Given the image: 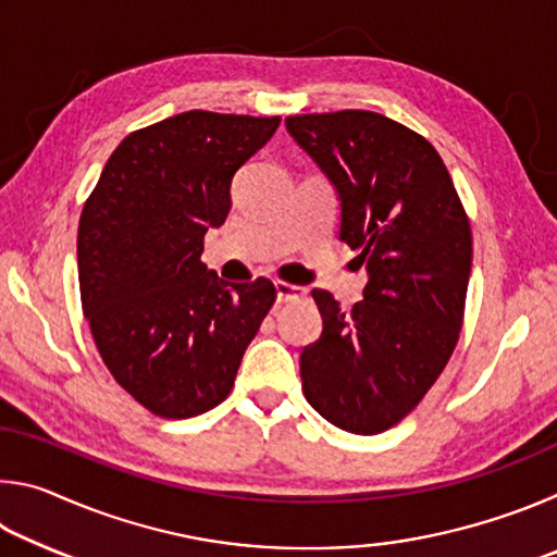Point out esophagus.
I'll return each mask as SVG.
<instances>
[{
  "mask_svg": "<svg viewBox=\"0 0 557 557\" xmlns=\"http://www.w3.org/2000/svg\"><path fill=\"white\" fill-rule=\"evenodd\" d=\"M275 292H277V301H292V299H299L307 295L305 287H297V285H289V282H275Z\"/></svg>",
  "mask_w": 557,
  "mask_h": 557,
  "instance_id": "34e87169",
  "label": "esophagus"
}]
</instances>
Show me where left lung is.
Segmentation results:
<instances>
[{"label":"left lung","mask_w":557,"mask_h":557,"mask_svg":"<svg viewBox=\"0 0 557 557\" xmlns=\"http://www.w3.org/2000/svg\"><path fill=\"white\" fill-rule=\"evenodd\" d=\"M342 201V238L369 270L344 312L312 297L322 336L299 356L301 391L332 425L379 435L414 410L455 351L471 272V228L445 162L425 137L379 112L285 120Z\"/></svg>","instance_id":"left-lung-1"}]
</instances>
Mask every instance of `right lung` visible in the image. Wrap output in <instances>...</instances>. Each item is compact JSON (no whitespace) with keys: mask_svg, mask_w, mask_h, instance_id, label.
<instances>
[{"mask_svg":"<svg viewBox=\"0 0 557 557\" xmlns=\"http://www.w3.org/2000/svg\"><path fill=\"white\" fill-rule=\"evenodd\" d=\"M280 117L188 110L127 135L78 225L83 314L122 388L169 420L228 398L275 301L258 277L228 285L201 262L203 235L231 211L238 169Z\"/></svg>","mask_w":557,"mask_h":557,"instance_id":"obj_1","label":"right lung"}]
</instances>
